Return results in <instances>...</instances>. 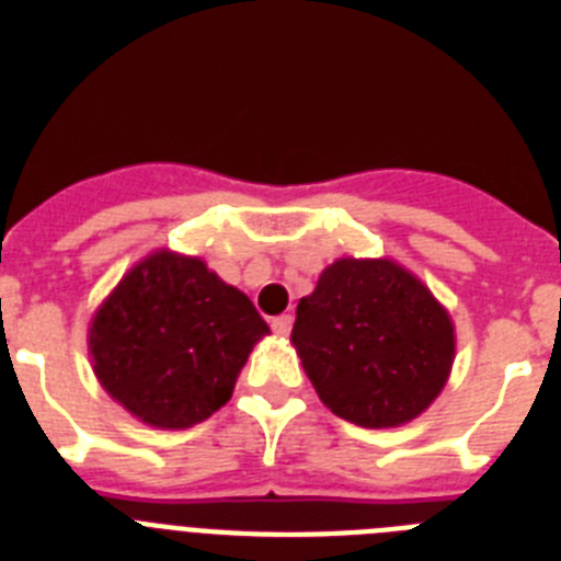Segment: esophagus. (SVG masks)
Listing matches in <instances>:
<instances>
[{
  "instance_id": "esophagus-1",
  "label": "esophagus",
  "mask_w": 561,
  "mask_h": 561,
  "mask_svg": "<svg viewBox=\"0 0 561 561\" xmlns=\"http://www.w3.org/2000/svg\"><path fill=\"white\" fill-rule=\"evenodd\" d=\"M291 323H295V317L291 314H277V317H272V331L280 336H286L291 331Z\"/></svg>"
}]
</instances>
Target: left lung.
Segmentation results:
<instances>
[{
    "label": "left lung",
    "instance_id": "1",
    "mask_svg": "<svg viewBox=\"0 0 561 561\" xmlns=\"http://www.w3.org/2000/svg\"><path fill=\"white\" fill-rule=\"evenodd\" d=\"M291 342L325 408L370 430L424 413L455 356L449 314L393 261L331 264L297 304Z\"/></svg>",
    "mask_w": 561,
    "mask_h": 561
}]
</instances>
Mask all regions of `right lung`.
<instances>
[{
  "mask_svg": "<svg viewBox=\"0 0 561 561\" xmlns=\"http://www.w3.org/2000/svg\"><path fill=\"white\" fill-rule=\"evenodd\" d=\"M266 331L250 297L199 257L157 252L108 295L89 348L112 399L151 427L180 430L225 408Z\"/></svg>",
  "mask_w": 561,
  "mask_h": 561,
  "instance_id": "obj_1",
  "label": "right lung"
}]
</instances>
